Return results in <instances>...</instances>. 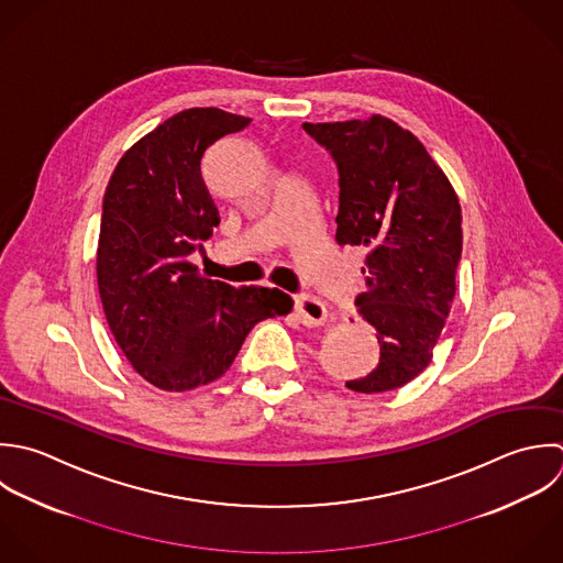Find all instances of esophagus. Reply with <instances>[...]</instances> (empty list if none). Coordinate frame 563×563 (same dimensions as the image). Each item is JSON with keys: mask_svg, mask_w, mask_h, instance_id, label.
<instances>
[{"mask_svg": "<svg viewBox=\"0 0 563 563\" xmlns=\"http://www.w3.org/2000/svg\"><path fill=\"white\" fill-rule=\"evenodd\" d=\"M294 311L305 327H320L327 320V307L313 296H298Z\"/></svg>", "mask_w": 563, "mask_h": 563, "instance_id": "1", "label": "esophagus"}]
</instances>
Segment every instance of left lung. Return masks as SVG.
<instances>
[{
	"instance_id": "obj_1",
	"label": "left lung",
	"mask_w": 563,
	"mask_h": 563,
	"mask_svg": "<svg viewBox=\"0 0 563 563\" xmlns=\"http://www.w3.org/2000/svg\"><path fill=\"white\" fill-rule=\"evenodd\" d=\"M302 129L338 166V245L366 250V291L355 307L377 331L379 364L346 388L397 390L428 368L452 309L463 252L459 197L426 146L390 118Z\"/></svg>"
}]
</instances>
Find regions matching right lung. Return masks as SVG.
<instances>
[{
    "label": "right lung",
    "mask_w": 563,
    "mask_h": 563,
    "mask_svg": "<svg viewBox=\"0 0 563 563\" xmlns=\"http://www.w3.org/2000/svg\"><path fill=\"white\" fill-rule=\"evenodd\" d=\"M250 122L217 107L184 109L137 140L107 184L96 254L102 309L124 357L159 390L219 379L254 324L294 307L280 289L210 280L188 261L219 225L203 153Z\"/></svg>",
    "instance_id": "1"
}]
</instances>
